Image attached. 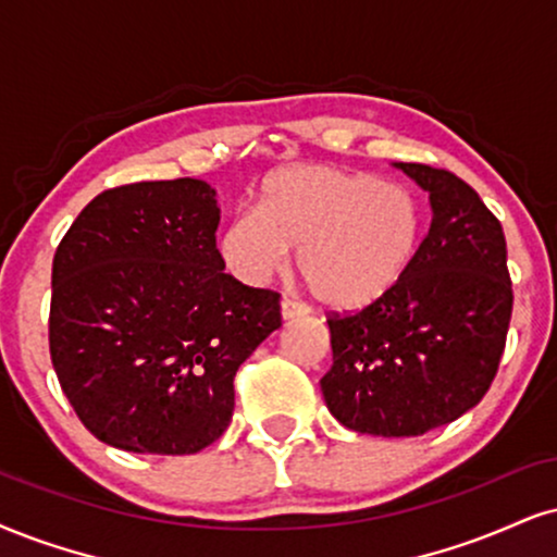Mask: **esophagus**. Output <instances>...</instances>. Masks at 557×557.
<instances>
[{
    "label": "esophagus",
    "mask_w": 557,
    "mask_h": 557,
    "mask_svg": "<svg viewBox=\"0 0 557 557\" xmlns=\"http://www.w3.org/2000/svg\"><path fill=\"white\" fill-rule=\"evenodd\" d=\"M301 314H307L305 305H299V301L294 299H281V318L294 320V318H301Z\"/></svg>",
    "instance_id": "34e87169"
}]
</instances>
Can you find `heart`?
Masks as SVG:
<instances>
[{"instance_id": "b5f03b06", "label": "heart", "mask_w": 557, "mask_h": 557, "mask_svg": "<svg viewBox=\"0 0 557 557\" xmlns=\"http://www.w3.org/2000/svg\"><path fill=\"white\" fill-rule=\"evenodd\" d=\"M423 239V209L400 183L333 164L265 175L256 209L226 219L216 250L245 284H265L297 247V273L327 310L351 312L387 297Z\"/></svg>"}]
</instances>
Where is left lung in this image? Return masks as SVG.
Segmentation results:
<instances>
[{"label":"left lung","mask_w":557,"mask_h":557,"mask_svg":"<svg viewBox=\"0 0 557 557\" xmlns=\"http://www.w3.org/2000/svg\"><path fill=\"white\" fill-rule=\"evenodd\" d=\"M429 190L418 256L387 297L327 318V410L359 434L421 436L483 400L509 333L513 292L504 226L462 177L397 162Z\"/></svg>","instance_id":"left-lung-1"}]
</instances>
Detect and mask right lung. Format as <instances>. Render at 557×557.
<instances>
[{"instance_id":"add662e5","label":"right lung","mask_w":557,"mask_h":557,"mask_svg":"<svg viewBox=\"0 0 557 557\" xmlns=\"http://www.w3.org/2000/svg\"><path fill=\"white\" fill-rule=\"evenodd\" d=\"M216 190L196 177L95 196L57 247L48 348L85 429L136 455H196L235 374L281 327V294L224 273Z\"/></svg>"}]
</instances>
